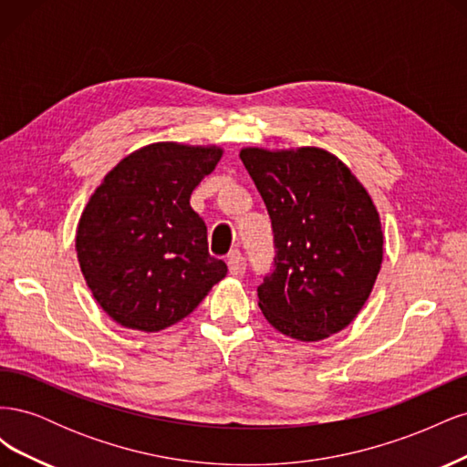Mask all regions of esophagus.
I'll return each mask as SVG.
<instances>
[{
  "instance_id": "1",
  "label": "esophagus",
  "mask_w": 467,
  "mask_h": 467,
  "mask_svg": "<svg viewBox=\"0 0 467 467\" xmlns=\"http://www.w3.org/2000/svg\"><path fill=\"white\" fill-rule=\"evenodd\" d=\"M244 255H242V251L239 249H234V251H230V255H228V268H230V273L232 275H239L244 271Z\"/></svg>"
}]
</instances>
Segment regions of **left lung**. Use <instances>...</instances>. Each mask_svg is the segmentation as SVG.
<instances>
[{"label":"left lung","instance_id":"left-lung-1","mask_svg":"<svg viewBox=\"0 0 467 467\" xmlns=\"http://www.w3.org/2000/svg\"><path fill=\"white\" fill-rule=\"evenodd\" d=\"M239 158L273 223L275 259L257 286L263 316L300 341L345 329L368 300L384 255L368 192L319 148H245Z\"/></svg>","mask_w":467,"mask_h":467}]
</instances>
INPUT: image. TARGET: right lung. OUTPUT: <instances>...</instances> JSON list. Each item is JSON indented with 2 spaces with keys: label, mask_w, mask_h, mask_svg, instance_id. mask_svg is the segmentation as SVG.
I'll return each instance as SVG.
<instances>
[{
  "label": "right lung",
  "mask_w": 467,
  "mask_h": 467,
  "mask_svg": "<svg viewBox=\"0 0 467 467\" xmlns=\"http://www.w3.org/2000/svg\"><path fill=\"white\" fill-rule=\"evenodd\" d=\"M218 148L151 144L124 158L83 210L76 249L95 300L122 327L161 331L187 317L228 266L208 253L191 208Z\"/></svg>",
  "instance_id": "right-lung-1"
}]
</instances>
